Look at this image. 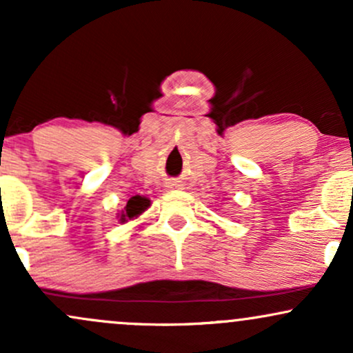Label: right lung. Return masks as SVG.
<instances>
[{
	"instance_id": "1",
	"label": "right lung",
	"mask_w": 353,
	"mask_h": 353,
	"mask_svg": "<svg viewBox=\"0 0 353 353\" xmlns=\"http://www.w3.org/2000/svg\"><path fill=\"white\" fill-rule=\"evenodd\" d=\"M149 204H151V201L145 199V197H141V196H134L131 197V199L128 201V204H125L124 210H121L119 214V221L121 222H125L129 219H134L139 216V214H143L145 209L149 208Z\"/></svg>"
}]
</instances>
